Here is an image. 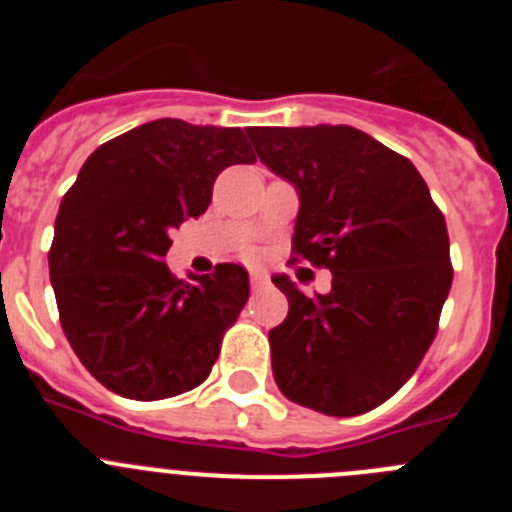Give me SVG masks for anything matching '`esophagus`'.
Returning a JSON list of instances; mask_svg holds the SVG:
<instances>
[{"label":"esophagus","instance_id":"obj_1","mask_svg":"<svg viewBox=\"0 0 512 512\" xmlns=\"http://www.w3.org/2000/svg\"><path fill=\"white\" fill-rule=\"evenodd\" d=\"M266 284H269V277H266L264 271H251V289H253V292L264 289Z\"/></svg>","mask_w":512,"mask_h":512}]
</instances>
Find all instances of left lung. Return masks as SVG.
Masks as SVG:
<instances>
[{
  "instance_id": "obj_1",
  "label": "left lung",
  "mask_w": 512,
  "mask_h": 512,
  "mask_svg": "<svg viewBox=\"0 0 512 512\" xmlns=\"http://www.w3.org/2000/svg\"><path fill=\"white\" fill-rule=\"evenodd\" d=\"M246 133L300 192L295 261L333 274L328 295L315 297L274 277L289 300L287 320L269 330L277 387L325 415L369 413L413 377L436 338L454 279L443 212L408 158L361 130Z\"/></svg>"
}]
</instances>
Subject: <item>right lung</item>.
<instances>
[{"mask_svg": "<svg viewBox=\"0 0 512 512\" xmlns=\"http://www.w3.org/2000/svg\"><path fill=\"white\" fill-rule=\"evenodd\" d=\"M241 128L153 120L99 146L63 194L48 269L74 354L115 395L194 390L248 300V271L217 264L194 282L164 264L169 233L200 217L217 174L253 164Z\"/></svg>", "mask_w": 512, "mask_h": 512, "instance_id": "obj_1", "label": "right lung"}]
</instances>
